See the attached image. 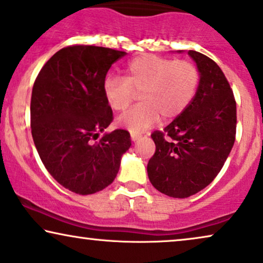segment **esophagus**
<instances>
[{"instance_id":"obj_1","label":"esophagus","mask_w":263,"mask_h":263,"mask_svg":"<svg viewBox=\"0 0 263 263\" xmlns=\"http://www.w3.org/2000/svg\"><path fill=\"white\" fill-rule=\"evenodd\" d=\"M130 138H132V140H133V141H138V140H140V139H141V135H140V134H135V133H132V134H130Z\"/></svg>"}]
</instances>
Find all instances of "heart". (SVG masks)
<instances>
[{"mask_svg":"<svg viewBox=\"0 0 263 263\" xmlns=\"http://www.w3.org/2000/svg\"><path fill=\"white\" fill-rule=\"evenodd\" d=\"M200 73L196 65L153 54L133 59L124 76H107L102 84L106 104L114 111H123L136 93L141 104L125 111L117 119L118 127L132 133H142L161 118H175L189 107L196 97Z\"/></svg>","mask_w":263,"mask_h":263,"instance_id":"obj_1","label":"heart"}]
</instances>
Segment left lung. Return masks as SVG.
Wrapping results in <instances>:
<instances>
[{"label": "left lung", "instance_id": "obj_1", "mask_svg": "<svg viewBox=\"0 0 263 263\" xmlns=\"http://www.w3.org/2000/svg\"><path fill=\"white\" fill-rule=\"evenodd\" d=\"M189 55L200 73L198 90L182 114L151 135L156 152L147 164L153 187L174 198H187L211 183L236 140L237 106L227 78L210 58L196 50Z\"/></svg>", "mask_w": 263, "mask_h": 263}]
</instances>
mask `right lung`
<instances>
[{
  "mask_svg": "<svg viewBox=\"0 0 263 263\" xmlns=\"http://www.w3.org/2000/svg\"><path fill=\"white\" fill-rule=\"evenodd\" d=\"M125 54L105 47H66L44 64L33 83V142L50 175L71 192L87 196L112 183L132 145L123 129L93 141L114 119L102 84L112 64Z\"/></svg>",
  "mask_w": 263,
  "mask_h": 263,
  "instance_id": "obj_1",
  "label": "right lung"
}]
</instances>
